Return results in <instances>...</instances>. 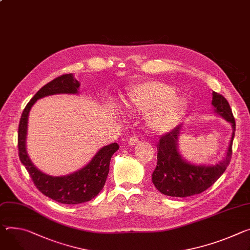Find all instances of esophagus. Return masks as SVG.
I'll list each match as a JSON object with an SVG mask.
<instances>
[{"label": "esophagus", "mask_w": 250, "mask_h": 250, "mask_svg": "<svg viewBox=\"0 0 250 250\" xmlns=\"http://www.w3.org/2000/svg\"><path fill=\"white\" fill-rule=\"evenodd\" d=\"M139 142H140L139 138L135 137V135H132V137H130L129 140H128V145H130V146H135V145L139 144Z\"/></svg>", "instance_id": "34e87169"}]
</instances>
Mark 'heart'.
<instances>
[{
	"label": "heart",
	"instance_id": "b5f03b06",
	"mask_svg": "<svg viewBox=\"0 0 250 250\" xmlns=\"http://www.w3.org/2000/svg\"><path fill=\"white\" fill-rule=\"evenodd\" d=\"M175 95L173 86L147 81L130 87L125 105L132 111H150L146 120L147 126L156 133H165L180 123L188 107L186 99Z\"/></svg>",
	"mask_w": 250,
	"mask_h": 250
}]
</instances>
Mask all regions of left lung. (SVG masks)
<instances>
[{
  "mask_svg": "<svg viewBox=\"0 0 250 250\" xmlns=\"http://www.w3.org/2000/svg\"><path fill=\"white\" fill-rule=\"evenodd\" d=\"M214 112L231 124L232 133L223 161L215 166H196L188 163L178 151V138L181 125L160 139L156 167L151 180L158 191L172 197H187L198 194L210 188L225 171L232 154L235 121L226 99L213 92L211 102Z\"/></svg>",
  "mask_w": 250,
  "mask_h": 250,
  "instance_id": "obj_1",
  "label": "left lung"
}]
</instances>
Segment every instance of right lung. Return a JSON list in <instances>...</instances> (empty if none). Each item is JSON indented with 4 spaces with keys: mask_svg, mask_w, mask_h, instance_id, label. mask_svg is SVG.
I'll use <instances>...</instances> for the list:
<instances>
[{
    "mask_svg": "<svg viewBox=\"0 0 250 250\" xmlns=\"http://www.w3.org/2000/svg\"><path fill=\"white\" fill-rule=\"evenodd\" d=\"M80 83L73 74L56 78L44 84L28 103L21 113L18 131V147L21 163L25 166L37 188L46 196L64 204H79L93 199L103 189L109 171L112 154L119 149L117 143L102 147L85 167L64 176H52L39 170L31 162L26 149L28 118L34 104L56 94H78Z\"/></svg>",
    "mask_w": 250,
    "mask_h": 250,
    "instance_id": "1",
    "label": "right lung"
}]
</instances>
